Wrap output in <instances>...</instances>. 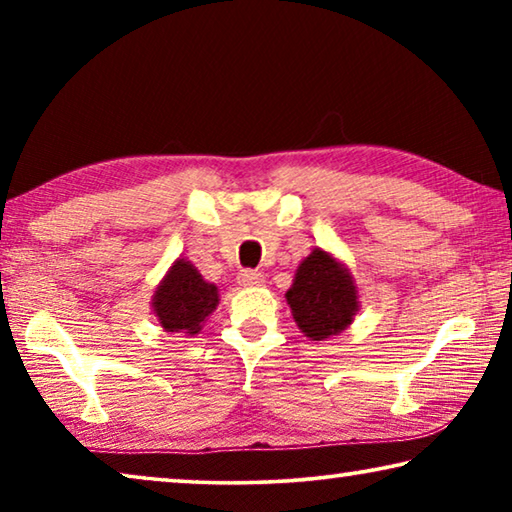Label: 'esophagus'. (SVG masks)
Segmentation results:
<instances>
[{"mask_svg":"<svg viewBox=\"0 0 512 512\" xmlns=\"http://www.w3.org/2000/svg\"><path fill=\"white\" fill-rule=\"evenodd\" d=\"M264 282V275L257 273V271H250V268H246V271L239 273V284L241 287H257V284Z\"/></svg>","mask_w":512,"mask_h":512,"instance_id":"34e87169","label":"esophagus"}]
</instances>
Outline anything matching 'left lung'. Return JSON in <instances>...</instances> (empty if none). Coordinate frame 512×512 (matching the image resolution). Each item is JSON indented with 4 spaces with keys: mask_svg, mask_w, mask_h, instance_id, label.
I'll list each match as a JSON object with an SVG mask.
<instances>
[{
    "mask_svg": "<svg viewBox=\"0 0 512 512\" xmlns=\"http://www.w3.org/2000/svg\"><path fill=\"white\" fill-rule=\"evenodd\" d=\"M287 302L298 327L314 341L341 334L359 309L350 273L320 248L298 266Z\"/></svg>",
    "mask_w": 512,
    "mask_h": 512,
    "instance_id": "8db88e82",
    "label": "left lung"
}]
</instances>
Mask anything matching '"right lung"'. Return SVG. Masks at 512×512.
I'll use <instances>...</instances> for the list:
<instances>
[{"label":"right lung","mask_w":512,"mask_h":512,"mask_svg":"<svg viewBox=\"0 0 512 512\" xmlns=\"http://www.w3.org/2000/svg\"><path fill=\"white\" fill-rule=\"evenodd\" d=\"M219 305V293L196 268L178 259L153 296V314L167 332L198 334L201 323Z\"/></svg>","instance_id":"add662e5"}]
</instances>
